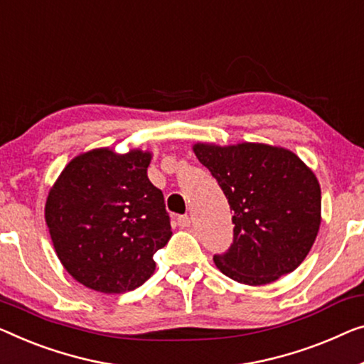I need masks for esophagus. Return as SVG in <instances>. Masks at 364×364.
I'll use <instances>...</instances> for the list:
<instances>
[{
    "instance_id": "1",
    "label": "esophagus",
    "mask_w": 364,
    "mask_h": 364,
    "mask_svg": "<svg viewBox=\"0 0 364 364\" xmlns=\"http://www.w3.org/2000/svg\"><path fill=\"white\" fill-rule=\"evenodd\" d=\"M178 225H180L181 229H186V227L191 225V217H189V215H180V217H178Z\"/></svg>"
}]
</instances>
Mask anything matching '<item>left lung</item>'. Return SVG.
Listing matches in <instances>:
<instances>
[{"label": "left lung", "mask_w": 364, "mask_h": 364, "mask_svg": "<svg viewBox=\"0 0 364 364\" xmlns=\"http://www.w3.org/2000/svg\"><path fill=\"white\" fill-rule=\"evenodd\" d=\"M234 210V243L214 263L237 283L262 286L294 271L321 227V184L283 147L243 142L194 144Z\"/></svg>", "instance_id": "8db88e82"}]
</instances>
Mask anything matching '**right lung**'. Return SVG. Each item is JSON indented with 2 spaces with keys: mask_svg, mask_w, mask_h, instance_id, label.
I'll list each match as a JSON object with an SVG mask.
<instances>
[{
  "mask_svg": "<svg viewBox=\"0 0 364 364\" xmlns=\"http://www.w3.org/2000/svg\"><path fill=\"white\" fill-rule=\"evenodd\" d=\"M151 154L109 149L81 154L48 191L46 222L63 268L90 289L121 294L155 271L171 238L164 193L150 183Z\"/></svg>",
  "mask_w": 364,
  "mask_h": 364,
  "instance_id": "right-lung-1",
  "label": "right lung"
}]
</instances>
